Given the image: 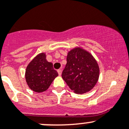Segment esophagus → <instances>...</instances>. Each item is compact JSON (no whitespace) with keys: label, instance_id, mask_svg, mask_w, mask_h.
<instances>
[{"label":"esophagus","instance_id":"obj_1","mask_svg":"<svg viewBox=\"0 0 129 129\" xmlns=\"http://www.w3.org/2000/svg\"><path fill=\"white\" fill-rule=\"evenodd\" d=\"M57 72H58V74L59 76H60L61 74H62V69H59L57 71Z\"/></svg>","mask_w":129,"mask_h":129}]
</instances>
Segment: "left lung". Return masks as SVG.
Instances as JSON below:
<instances>
[{"label": "left lung", "mask_w": 129, "mask_h": 129, "mask_svg": "<svg viewBox=\"0 0 129 129\" xmlns=\"http://www.w3.org/2000/svg\"><path fill=\"white\" fill-rule=\"evenodd\" d=\"M99 76V67L91 54L79 48L68 53L62 77L74 93L89 92L96 85Z\"/></svg>", "instance_id": "left-lung-1"}]
</instances>
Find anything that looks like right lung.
Returning a JSON list of instances; mask_svg holds the SVG:
<instances>
[{
	"label": "right lung",
	"instance_id": "add662e5",
	"mask_svg": "<svg viewBox=\"0 0 129 129\" xmlns=\"http://www.w3.org/2000/svg\"><path fill=\"white\" fill-rule=\"evenodd\" d=\"M57 76L58 73L53 69V63L46 60L44 53L36 56L30 62L25 71L27 85L37 93L46 90Z\"/></svg>",
	"mask_w": 129,
	"mask_h": 129
}]
</instances>
